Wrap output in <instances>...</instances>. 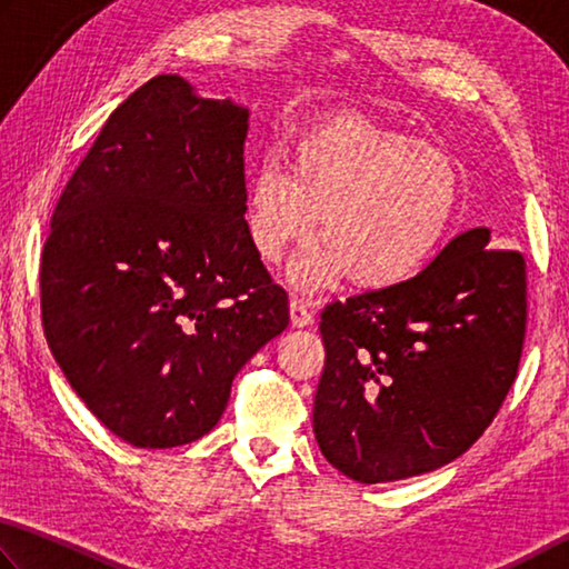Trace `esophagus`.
I'll use <instances>...</instances> for the list:
<instances>
[{
	"label": "esophagus",
	"mask_w": 569,
	"mask_h": 569,
	"mask_svg": "<svg viewBox=\"0 0 569 569\" xmlns=\"http://www.w3.org/2000/svg\"><path fill=\"white\" fill-rule=\"evenodd\" d=\"M290 317L295 327H310L315 322V312L310 310V305H307L302 297H295L290 302Z\"/></svg>",
	"instance_id": "34e87169"
}]
</instances>
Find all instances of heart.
I'll return each instance as SVG.
<instances>
[{
	"instance_id": "heart-1",
	"label": "heart",
	"mask_w": 569,
	"mask_h": 569,
	"mask_svg": "<svg viewBox=\"0 0 569 569\" xmlns=\"http://www.w3.org/2000/svg\"><path fill=\"white\" fill-rule=\"evenodd\" d=\"M287 169H257L244 227L254 252L277 264L320 217L322 244L292 269L307 290L342 274L365 290L407 282L440 252L460 212L462 177L445 149L360 114L305 127L287 147Z\"/></svg>"
}]
</instances>
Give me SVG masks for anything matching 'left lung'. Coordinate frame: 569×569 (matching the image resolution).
Returning a JSON list of instances; mask_svg holds the SVG:
<instances>
[{
	"label": "left lung",
	"instance_id": "obj_1",
	"mask_svg": "<svg viewBox=\"0 0 569 569\" xmlns=\"http://www.w3.org/2000/svg\"><path fill=\"white\" fill-rule=\"evenodd\" d=\"M527 269L477 227L402 284L330 302L315 437L362 485L432 472L480 440L520 367Z\"/></svg>",
	"mask_w": 569,
	"mask_h": 569
}]
</instances>
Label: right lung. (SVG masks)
<instances>
[{
    "mask_svg": "<svg viewBox=\"0 0 569 569\" xmlns=\"http://www.w3.org/2000/svg\"><path fill=\"white\" fill-rule=\"evenodd\" d=\"M247 109L159 74L69 177L39 264L49 350L89 412L147 450L222 417L234 375L290 325L244 227Z\"/></svg>",
    "mask_w": 569,
    "mask_h": 569,
    "instance_id": "add662e5",
    "label": "right lung"
}]
</instances>
